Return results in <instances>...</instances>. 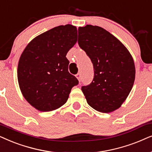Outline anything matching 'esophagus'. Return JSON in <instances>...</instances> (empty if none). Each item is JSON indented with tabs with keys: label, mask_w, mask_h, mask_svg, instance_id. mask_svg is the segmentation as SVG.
<instances>
[{
	"label": "esophagus",
	"mask_w": 152,
	"mask_h": 152,
	"mask_svg": "<svg viewBox=\"0 0 152 152\" xmlns=\"http://www.w3.org/2000/svg\"><path fill=\"white\" fill-rule=\"evenodd\" d=\"M76 77L77 78V79L79 80V81H80L81 80V75H80V74H77L76 75Z\"/></svg>",
	"instance_id": "esophagus-1"
}]
</instances>
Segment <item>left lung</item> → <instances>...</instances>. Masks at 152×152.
I'll use <instances>...</instances> for the list:
<instances>
[{
    "label": "left lung",
    "mask_w": 152,
    "mask_h": 152,
    "mask_svg": "<svg viewBox=\"0 0 152 152\" xmlns=\"http://www.w3.org/2000/svg\"><path fill=\"white\" fill-rule=\"evenodd\" d=\"M78 43L94 66L92 83L81 88L87 102L101 113L117 110L134 83L135 69L131 53L114 35L96 26L78 28Z\"/></svg>",
    "instance_id": "obj_1"
}]
</instances>
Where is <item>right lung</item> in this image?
<instances>
[{"instance_id":"right-lung-1","label":"right lung","mask_w":152,"mask_h":152,"mask_svg":"<svg viewBox=\"0 0 152 152\" xmlns=\"http://www.w3.org/2000/svg\"><path fill=\"white\" fill-rule=\"evenodd\" d=\"M77 42V28L59 26L34 38L20 57L17 77L26 101L42 112L65 104L77 78L69 72L66 53Z\"/></svg>"}]
</instances>
